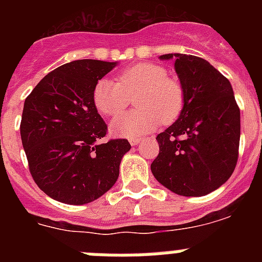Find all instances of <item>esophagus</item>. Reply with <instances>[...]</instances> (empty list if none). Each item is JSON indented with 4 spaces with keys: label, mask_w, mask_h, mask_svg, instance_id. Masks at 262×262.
Wrapping results in <instances>:
<instances>
[{
    "label": "esophagus",
    "mask_w": 262,
    "mask_h": 262,
    "mask_svg": "<svg viewBox=\"0 0 262 262\" xmlns=\"http://www.w3.org/2000/svg\"><path fill=\"white\" fill-rule=\"evenodd\" d=\"M140 142H142V139H140V138H131V139H129V144H131V145H138Z\"/></svg>",
    "instance_id": "obj_1"
}]
</instances>
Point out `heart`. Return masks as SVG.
<instances>
[{"label": "heart", "mask_w": 262, "mask_h": 262, "mask_svg": "<svg viewBox=\"0 0 262 262\" xmlns=\"http://www.w3.org/2000/svg\"><path fill=\"white\" fill-rule=\"evenodd\" d=\"M135 98L136 110L115 119L111 131L122 138H139L181 114L185 93L181 82L168 77L164 67L139 62L124 69L117 81L102 78L93 90L97 110L106 117H118Z\"/></svg>", "instance_id": "obj_1"}]
</instances>
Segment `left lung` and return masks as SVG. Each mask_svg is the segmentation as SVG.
<instances>
[{
    "label": "left lung",
    "instance_id": "obj_1",
    "mask_svg": "<svg viewBox=\"0 0 262 262\" xmlns=\"http://www.w3.org/2000/svg\"><path fill=\"white\" fill-rule=\"evenodd\" d=\"M184 88L185 103L172 126L156 138L151 170L160 184L184 196H202L231 177L239 157L240 108L230 81L209 61L166 53Z\"/></svg>",
    "mask_w": 262,
    "mask_h": 262
}]
</instances>
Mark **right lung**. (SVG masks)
Returning <instances> with one entry per match:
<instances>
[{"label":"right lung","instance_id":"1","mask_svg":"<svg viewBox=\"0 0 262 262\" xmlns=\"http://www.w3.org/2000/svg\"><path fill=\"white\" fill-rule=\"evenodd\" d=\"M117 62L76 60L53 69L25 101L20 138L35 184L52 200L85 205L117 182L127 139L99 144L107 124L93 101L96 84Z\"/></svg>","mask_w":262,"mask_h":262}]
</instances>
